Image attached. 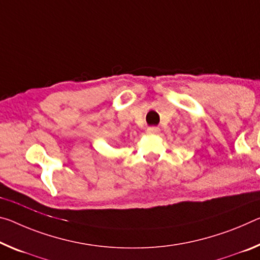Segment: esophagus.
Masks as SVG:
<instances>
[{
  "instance_id": "esophagus-1",
  "label": "esophagus",
  "mask_w": 260,
  "mask_h": 260,
  "mask_svg": "<svg viewBox=\"0 0 260 260\" xmlns=\"http://www.w3.org/2000/svg\"><path fill=\"white\" fill-rule=\"evenodd\" d=\"M147 133L148 134H157V133H159V128H157V127H149V128H147Z\"/></svg>"
}]
</instances>
